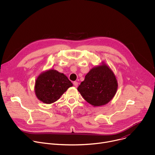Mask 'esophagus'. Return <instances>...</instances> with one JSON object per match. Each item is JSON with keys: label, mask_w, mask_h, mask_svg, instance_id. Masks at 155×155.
<instances>
[{"label": "esophagus", "mask_w": 155, "mask_h": 155, "mask_svg": "<svg viewBox=\"0 0 155 155\" xmlns=\"http://www.w3.org/2000/svg\"><path fill=\"white\" fill-rule=\"evenodd\" d=\"M74 85L75 87H77L78 85V83L77 82V81H74Z\"/></svg>", "instance_id": "obj_1"}]
</instances>
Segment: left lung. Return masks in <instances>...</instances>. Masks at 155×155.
Returning a JSON list of instances; mask_svg holds the SVG:
<instances>
[{"label": "left lung", "mask_w": 155, "mask_h": 155, "mask_svg": "<svg viewBox=\"0 0 155 155\" xmlns=\"http://www.w3.org/2000/svg\"><path fill=\"white\" fill-rule=\"evenodd\" d=\"M118 81L113 71L104 62L93 68L77 90L93 107L106 105L116 94Z\"/></svg>", "instance_id": "obj_1"}]
</instances>
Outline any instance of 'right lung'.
I'll return each mask as SVG.
<instances>
[{
    "label": "right lung",
    "instance_id": "right-lung-1",
    "mask_svg": "<svg viewBox=\"0 0 155 155\" xmlns=\"http://www.w3.org/2000/svg\"><path fill=\"white\" fill-rule=\"evenodd\" d=\"M73 86L67 76L56 70L50 69L41 72L36 78L34 91L36 97L41 102L50 104Z\"/></svg>",
    "mask_w": 155,
    "mask_h": 155
}]
</instances>
